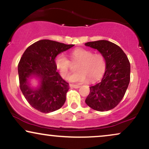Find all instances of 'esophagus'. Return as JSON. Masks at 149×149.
Masks as SVG:
<instances>
[{"mask_svg": "<svg viewBox=\"0 0 149 149\" xmlns=\"http://www.w3.org/2000/svg\"><path fill=\"white\" fill-rule=\"evenodd\" d=\"M70 87L74 88H79L81 87V85H76V84H70Z\"/></svg>", "mask_w": 149, "mask_h": 149, "instance_id": "obj_1", "label": "esophagus"}]
</instances>
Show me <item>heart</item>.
Masks as SVG:
<instances>
[{"label": "heart", "mask_w": 149, "mask_h": 149, "mask_svg": "<svg viewBox=\"0 0 149 149\" xmlns=\"http://www.w3.org/2000/svg\"><path fill=\"white\" fill-rule=\"evenodd\" d=\"M73 61H80L77 70V72L69 77L72 82L81 83L89 79L90 81L95 82L100 79L106 71V63L102 54H93L89 49L77 48L71 52ZM55 67L63 78H67L70 72V62L63 53H60L54 58Z\"/></svg>", "instance_id": "1"}]
</instances>
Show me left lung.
Instances as JSON below:
<instances>
[{"label": "left lung", "mask_w": 149, "mask_h": 149, "mask_svg": "<svg viewBox=\"0 0 149 149\" xmlns=\"http://www.w3.org/2000/svg\"><path fill=\"white\" fill-rule=\"evenodd\" d=\"M86 46L97 49L104 56L106 68L100 83L90 87L86 103L97 111H107L119 104L130 82L131 65L124 51L106 40L88 42Z\"/></svg>", "instance_id": "8db88e82"}]
</instances>
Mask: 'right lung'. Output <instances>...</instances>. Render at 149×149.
<instances>
[{
    "mask_svg": "<svg viewBox=\"0 0 149 149\" xmlns=\"http://www.w3.org/2000/svg\"><path fill=\"white\" fill-rule=\"evenodd\" d=\"M74 45H66L51 40H40L25 49L18 65L20 88L27 102L41 113H48L59 109L66 100L69 84L56 72V55ZM40 79V86L33 89L28 79Z\"/></svg>",
    "mask_w": 149,
    "mask_h": 149,
    "instance_id": "1",
    "label": "right lung"
}]
</instances>
